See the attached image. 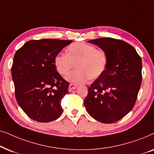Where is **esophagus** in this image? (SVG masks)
I'll use <instances>...</instances> for the list:
<instances>
[{
	"instance_id": "1",
	"label": "esophagus",
	"mask_w": 154,
	"mask_h": 154,
	"mask_svg": "<svg viewBox=\"0 0 154 154\" xmlns=\"http://www.w3.org/2000/svg\"><path fill=\"white\" fill-rule=\"evenodd\" d=\"M77 87V85H74V84H70V85H69V91H71L72 90L75 89Z\"/></svg>"
}]
</instances>
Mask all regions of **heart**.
<instances>
[{
  "label": "heart",
  "instance_id": "heart-1",
  "mask_svg": "<svg viewBox=\"0 0 154 154\" xmlns=\"http://www.w3.org/2000/svg\"><path fill=\"white\" fill-rule=\"evenodd\" d=\"M66 54L59 53L54 58V64L58 73L67 76L75 65L77 70L67 77V79L75 84L94 80L103 75L108 64L107 53L96 49L93 45L76 42L69 45Z\"/></svg>",
  "mask_w": 154,
  "mask_h": 154
}]
</instances>
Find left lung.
Segmentation results:
<instances>
[{
    "label": "left lung",
    "instance_id": "left-lung-1",
    "mask_svg": "<svg viewBox=\"0 0 154 154\" xmlns=\"http://www.w3.org/2000/svg\"><path fill=\"white\" fill-rule=\"evenodd\" d=\"M107 53L106 70L89 87L85 106L92 118L103 123H113L134 107L142 79V63L135 48L113 38L89 41Z\"/></svg>",
    "mask_w": 154,
    "mask_h": 154
}]
</instances>
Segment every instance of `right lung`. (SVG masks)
<instances>
[{"instance_id":"obj_1","label":"right lung","mask_w":154,"mask_h":154,"mask_svg":"<svg viewBox=\"0 0 154 154\" xmlns=\"http://www.w3.org/2000/svg\"><path fill=\"white\" fill-rule=\"evenodd\" d=\"M70 40L44 38L26 42L15 53L11 67L15 98L23 111L40 122L56 120L69 83L56 70L54 58Z\"/></svg>"}]
</instances>
